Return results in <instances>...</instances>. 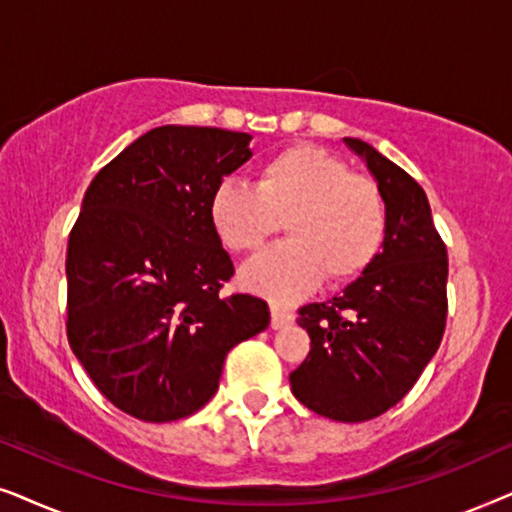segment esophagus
I'll list each match as a JSON object with an SVG mask.
<instances>
[{
    "instance_id": "esophagus-1",
    "label": "esophagus",
    "mask_w": 512,
    "mask_h": 512,
    "mask_svg": "<svg viewBox=\"0 0 512 512\" xmlns=\"http://www.w3.org/2000/svg\"><path fill=\"white\" fill-rule=\"evenodd\" d=\"M290 323H292V313L281 309V306L271 304V327H274V330H278V327H285V325H290Z\"/></svg>"
}]
</instances>
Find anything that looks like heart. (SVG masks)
<instances>
[{
  "label": "heart",
  "instance_id": "obj_1",
  "mask_svg": "<svg viewBox=\"0 0 512 512\" xmlns=\"http://www.w3.org/2000/svg\"><path fill=\"white\" fill-rule=\"evenodd\" d=\"M215 234L238 255H252L281 229L288 241L245 264L250 292L288 304L327 276L342 285L363 276L384 248L388 208L372 177L316 145H292L257 168L255 187L227 180L208 203Z\"/></svg>",
  "mask_w": 512,
  "mask_h": 512
}]
</instances>
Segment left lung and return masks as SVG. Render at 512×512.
Here are the masks:
<instances>
[{"mask_svg":"<svg viewBox=\"0 0 512 512\" xmlns=\"http://www.w3.org/2000/svg\"><path fill=\"white\" fill-rule=\"evenodd\" d=\"M344 142L384 194L386 241L342 295L299 309L311 351L290 386L311 412L358 424L400 403L438 351L447 323V248L419 182L367 142Z\"/></svg>","mask_w":512,"mask_h":512,"instance_id":"1","label":"left lung"}]
</instances>
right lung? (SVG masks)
I'll return each mask as SVG.
<instances>
[{
	"label": "right lung",
	"instance_id": "1",
	"mask_svg": "<svg viewBox=\"0 0 512 512\" xmlns=\"http://www.w3.org/2000/svg\"><path fill=\"white\" fill-rule=\"evenodd\" d=\"M250 135L159 126L93 177L67 241V342L121 412L166 424L213 398L227 353L269 325L234 276L208 203Z\"/></svg>",
	"mask_w": 512,
	"mask_h": 512
}]
</instances>
